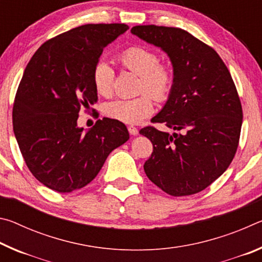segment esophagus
Instances as JSON below:
<instances>
[{"mask_svg": "<svg viewBox=\"0 0 262 262\" xmlns=\"http://www.w3.org/2000/svg\"><path fill=\"white\" fill-rule=\"evenodd\" d=\"M128 132H129L130 135H134V136L139 134V129L134 126H128Z\"/></svg>", "mask_w": 262, "mask_h": 262, "instance_id": "34e87169", "label": "esophagus"}]
</instances>
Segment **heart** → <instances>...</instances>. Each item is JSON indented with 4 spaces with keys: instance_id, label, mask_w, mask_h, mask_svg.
Returning <instances> with one entry per match:
<instances>
[{
    "instance_id": "b5f03b06",
    "label": "heart",
    "mask_w": 262,
    "mask_h": 262,
    "mask_svg": "<svg viewBox=\"0 0 262 262\" xmlns=\"http://www.w3.org/2000/svg\"><path fill=\"white\" fill-rule=\"evenodd\" d=\"M118 61L123 68L140 76L139 92H147L159 101L167 98L173 86L174 74L170 66L159 63L157 53L145 47L133 46L123 51ZM112 82L113 70L106 62L99 61L92 72V83L97 94L108 97L112 92ZM149 96L115 99L106 104L104 113L123 123H139L154 112V101Z\"/></svg>"
}]
</instances>
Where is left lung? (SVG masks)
I'll return each instance as SVG.
<instances>
[{
  "instance_id": "obj_1",
  "label": "left lung",
  "mask_w": 262,
  "mask_h": 262,
  "mask_svg": "<svg viewBox=\"0 0 262 262\" xmlns=\"http://www.w3.org/2000/svg\"><path fill=\"white\" fill-rule=\"evenodd\" d=\"M130 32L166 53L174 74L165 105L151 119L174 133L140 130L154 145L145 174L173 196L201 192L224 173L238 148L243 110L231 75L220 55L187 31L139 25Z\"/></svg>"
}]
</instances>
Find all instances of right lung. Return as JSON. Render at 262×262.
Instances as JSON below:
<instances>
[{
    "mask_svg": "<svg viewBox=\"0 0 262 262\" xmlns=\"http://www.w3.org/2000/svg\"><path fill=\"white\" fill-rule=\"evenodd\" d=\"M129 29L85 24L38 48L17 90L12 125L24 161L42 185L70 193L96 178L106 158L129 139L122 122L104 118L78 127L81 107L97 103L92 72L104 48Z\"/></svg>",
    "mask_w": 262,
    "mask_h": 262,
    "instance_id": "obj_1",
    "label": "right lung"
}]
</instances>
